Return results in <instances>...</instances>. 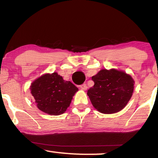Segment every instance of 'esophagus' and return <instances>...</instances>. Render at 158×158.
Here are the masks:
<instances>
[{
    "mask_svg": "<svg viewBox=\"0 0 158 158\" xmlns=\"http://www.w3.org/2000/svg\"><path fill=\"white\" fill-rule=\"evenodd\" d=\"M79 88H80L81 90H85L87 89V85H86V84H82V85H81L80 86H79Z\"/></svg>",
    "mask_w": 158,
    "mask_h": 158,
    "instance_id": "obj_1",
    "label": "esophagus"
}]
</instances>
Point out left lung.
Returning a JSON list of instances; mask_svg holds the SVG:
<instances>
[{"mask_svg":"<svg viewBox=\"0 0 158 158\" xmlns=\"http://www.w3.org/2000/svg\"><path fill=\"white\" fill-rule=\"evenodd\" d=\"M94 85L88 96L94 108L102 114H114L126 107L134 91L135 81L123 71L103 69L92 77Z\"/></svg>","mask_w":158,"mask_h":158,"instance_id":"left-lung-1","label":"left lung"}]
</instances>
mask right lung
Here are the masks:
<instances>
[{"label": "right lung", "mask_w": 158, "mask_h": 158, "mask_svg": "<svg viewBox=\"0 0 158 158\" xmlns=\"http://www.w3.org/2000/svg\"><path fill=\"white\" fill-rule=\"evenodd\" d=\"M30 90L38 108L50 115L64 114L78 91L73 83L64 81L57 73L38 78L31 84Z\"/></svg>", "instance_id": "add662e5"}]
</instances>
